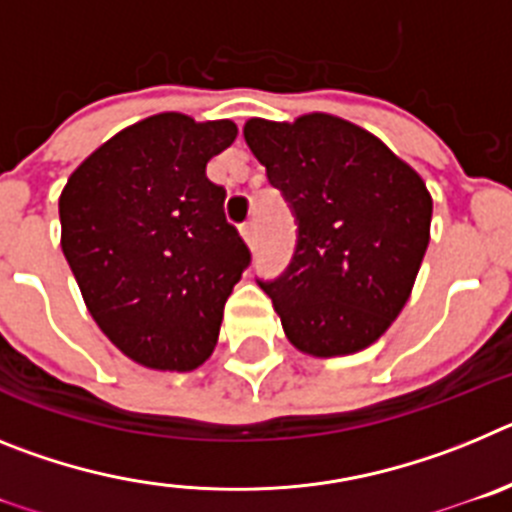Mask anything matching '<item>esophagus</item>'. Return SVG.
<instances>
[{
  "instance_id": "obj_1",
  "label": "esophagus",
  "mask_w": 512,
  "mask_h": 512,
  "mask_svg": "<svg viewBox=\"0 0 512 512\" xmlns=\"http://www.w3.org/2000/svg\"><path fill=\"white\" fill-rule=\"evenodd\" d=\"M241 233H243V238H246L248 246H253V243H256V223H253V220H248V223L241 225Z\"/></svg>"
}]
</instances>
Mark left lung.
<instances>
[{
  "instance_id": "obj_1",
  "label": "left lung",
  "mask_w": 512,
  "mask_h": 512,
  "mask_svg": "<svg viewBox=\"0 0 512 512\" xmlns=\"http://www.w3.org/2000/svg\"><path fill=\"white\" fill-rule=\"evenodd\" d=\"M248 148L295 215L277 279H259L287 338L312 356L372 346L400 315L428 248L433 202L382 140L333 115L248 120Z\"/></svg>"
}]
</instances>
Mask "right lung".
I'll return each mask as SVG.
<instances>
[{
    "mask_svg": "<svg viewBox=\"0 0 512 512\" xmlns=\"http://www.w3.org/2000/svg\"><path fill=\"white\" fill-rule=\"evenodd\" d=\"M235 135L230 120L153 115L97 148L63 189V256L104 336L138 364L200 366L251 264L225 220V187L207 179Z\"/></svg>",
    "mask_w": 512,
    "mask_h": 512,
    "instance_id": "1",
    "label": "right lung"
}]
</instances>
